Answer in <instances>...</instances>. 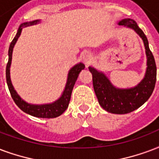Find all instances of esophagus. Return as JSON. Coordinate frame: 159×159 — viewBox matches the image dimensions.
Returning a JSON list of instances; mask_svg holds the SVG:
<instances>
[{"instance_id":"obj_1","label":"esophagus","mask_w":159,"mask_h":159,"mask_svg":"<svg viewBox=\"0 0 159 159\" xmlns=\"http://www.w3.org/2000/svg\"><path fill=\"white\" fill-rule=\"evenodd\" d=\"M93 57L92 54L89 52H86L83 54V57H82V61H83V62L84 64L86 65V66L88 67L89 65H90L92 62H93Z\"/></svg>"}]
</instances>
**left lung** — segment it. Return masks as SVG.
I'll use <instances>...</instances> for the list:
<instances>
[{
	"label": "left lung",
	"instance_id": "1",
	"mask_svg": "<svg viewBox=\"0 0 159 159\" xmlns=\"http://www.w3.org/2000/svg\"><path fill=\"white\" fill-rule=\"evenodd\" d=\"M118 25L133 29L143 42L147 56V69L143 79L134 88H117L103 72L92 66H89L88 69L93 75V88L102 107L111 113L126 114L140 107L152 95L156 83L157 67L153 55L148 47L147 36L139 28L136 21L125 18L120 20Z\"/></svg>",
	"mask_w": 159,
	"mask_h": 159
}]
</instances>
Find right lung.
<instances>
[{"label":"right lung","mask_w":159,"mask_h":159,"mask_svg":"<svg viewBox=\"0 0 159 159\" xmlns=\"http://www.w3.org/2000/svg\"><path fill=\"white\" fill-rule=\"evenodd\" d=\"M40 22V20H35L29 22H24L20 24V26L18 28L17 33L14 37V39L12 40L9 47V51H8V62L7 65V70H6V76H7V82L8 88H9L10 93L11 95L12 99L14 100L15 103L18 106V107L22 110L23 112H25L27 114H30L31 116L36 117H42V118H53L60 116L63 113L68 107L69 102L71 99V95L73 87H74L75 82L77 81L78 75L80 71L85 68V65L82 62L76 64L74 66H72L68 72L67 76V81H66V87L64 89L63 93L61 94L60 98L55 101L52 103L48 104H41V105H36V104H31L24 101L20 96L18 95L17 93L14 89V87L11 81V76H10V67L11 64V58H12V52L14 46L17 42L18 38L20 36L22 28L24 26H32L36 25L37 23Z\"/></svg>","instance_id":"obj_1"}]
</instances>
